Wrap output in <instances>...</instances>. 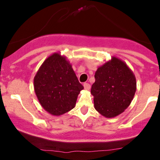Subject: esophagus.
<instances>
[{"label":"esophagus","instance_id":"1","mask_svg":"<svg viewBox=\"0 0 160 160\" xmlns=\"http://www.w3.org/2000/svg\"><path fill=\"white\" fill-rule=\"evenodd\" d=\"M83 86H84V89H86V90H89V89H90V84H89L88 82H84Z\"/></svg>","mask_w":160,"mask_h":160}]
</instances>
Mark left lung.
Here are the masks:
<instances>
[{"mask_svg":"<svg viewBox=\"0 0 160 160\" xmlns=\"http://www.w3.org/2000/svg\"><path fill=\"white\" fill-rule=\"evenodd\" d=\"M91 93L95 110L108 118L120 114L126 109L136 91V80L126 63L113 57L99 67Z\"/></svg>","mask_w":160,"mask_h":160,"instance_id":"8db88e82","label":"left lung"}]
</instances>
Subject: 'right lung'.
<instances>
[{"label": "right lung", "mask_w": 160, "mask_h": 160, "mask_svg": "<svg viewBox=\"0 0 160 160\" xmlns=\"http://www.w3.org/2000/svg\"><path fill=\"white\" fill-rule=\"evenodd\" d=\"M34 87L42 107L55 116L73 109L83 89L71 65L58 53L43 62L34 77Z\"/></svg>", "instance_id": "right-lung-1"}]
</instances>
